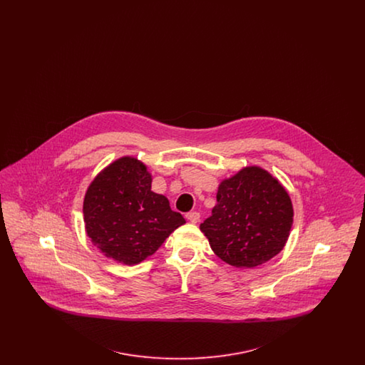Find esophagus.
Masks as SVG:
<instances>
[{"mask_svg": "<svg viewBox=\"0 0 365 365\" xmlns=\"http://www.w3.org/2000/svg\"><path fill=\"white\" fill-rule=\"evenodd\" d=\"M186 219L191 223H198L200 222V213L198 212H189L186 215Z\"/></svg>", "mask_w": 365, "mask_h": 365, "instance_id": "1", "label": "esophagus"}]
</instances>
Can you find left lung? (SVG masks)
I'll list each match as a JSON object with an SVG mask.
<instances>
[{
	"label": "left lung",
	"mask_w": 365,
	"mask_h": 365,
	"mask_svg": "<svg viewBox=\"0 0 365 365\" xmlns=\"http://www.w3.org/2000/svg\"><path fill=\"white\" fill-rule=\"evenodd\" d=\"M216 200L200 230L217 257L238 268H253L283 249L293 225V205L269 173L243 168L220 183Z\"/></svg>",
	"instance_id": "left-lung-1"
}]
</instances>
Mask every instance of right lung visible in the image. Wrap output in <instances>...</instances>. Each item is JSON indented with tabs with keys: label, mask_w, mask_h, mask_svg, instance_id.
<instances>
[{
	"label": "right lung",
	"mask_w": 365,
	"mask_h": 365,
	"mask_svg": "<svg viewBox=\"0 0 365 365\" xmlns=\"http://www.w3.org/2000/svg\"><path fill=\"white\" fill-rule=\"evenodd\" d=\"M83 216L91 242L125 265L152 256L186 223L167 197L152 191V175L134 157H122L96 176L85 195Z\"/></svg>",
	"instance_id": "1"
}]
</instances>
